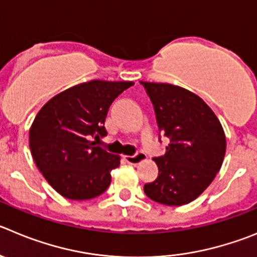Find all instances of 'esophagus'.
Here are the masks:
<instances>
[{
	"instance_id": "obj_1",
	"label": "esophagus",
	"mask_w": 257,
	"mask_h": 257,
	"mask_svg": "<svg viewBox=\"0 0 257 257\" xmlns=\"http://www.w3.org/2000/svg\"><path fill=\"white\" fill-rule=\"evenodd\" d=\"M125 161L131 165H138L146 160V155L143 152H138L134 156H124Z\"/></svg>"
}]
</instances>
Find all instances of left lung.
Listing matches in <instances>:
<instances>
[{
  "mask_svg": "<svg viewBox=\"0 0 257 257\" xmlns=\"http://www.w3.org/2000/svg\"><path fill=\"white\" fill-rule=\"evenodd\" d=\"M160 132L170 143L153 158L158 176L145 193L165 205L195 200L214 180L226 155V136L217 115L198 95L171 83L143 82Z\"/></svg>",
  "mask_w": 257,
  "mask_h": 257,
  "instance_id": "left-lung-1",
  "label": "left lung"
}]
</instances>
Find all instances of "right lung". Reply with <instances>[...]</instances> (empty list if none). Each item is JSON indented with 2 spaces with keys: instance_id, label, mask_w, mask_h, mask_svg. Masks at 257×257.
<instances>
[{
  "instance_id": "obj_1",
  "label": "right lung",
  "mask_w": 257,
  "mask_h": 257,
  "mask_svg": "<svg viewBox=\"0 0 257 257\" xmlns=\"http://www.w3.org/2000/svg\"><path fill=\"white\" fill-rule=\"evenodd\" d=\"M133 85L132 81L101 80L78 83L39 110L29 131L31 155L62 196L87 200L110 185V174L120 165V156L96 146V140L107 134L104 124L111 102Z\"/></svg>"
}]
</instances>
